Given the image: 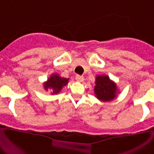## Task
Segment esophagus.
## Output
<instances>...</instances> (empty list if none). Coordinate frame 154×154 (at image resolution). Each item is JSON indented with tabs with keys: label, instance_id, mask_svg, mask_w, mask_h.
I'll return each mask as SVG.
<instances>
[{
	"label": "esophagus",
	"instance_id": "esophagus-1",
	"mask_svg": "<svg viewBox=\"0 0 154 154\" xmlns=\"http://www.w3.org/2000/svg\"><path fill=\"white\" fill-rule=\"evenodd\" d=\"M75 79L77 82H83L84 81V77L82 75H77L75 76Z\"/></svg>",
	"mask_w": 154,
	"mask_h": 154
}]
</instances>
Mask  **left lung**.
<instances>
[{
  "label": "left lung",
  "instance_id": "obj_1",
  "mask_svg": "<svg viewBox=\"0 0 154 154\" xmlns=\"http://www.w3.org/2000/svg\"><path fill=\"white\" fill-rule=\"evenodd\" d=\"M95 84V96L102 102L112 101L119 92L116 83L106 75H96Z\"/></svg>",
  "mask_w": 154,
  "mask_h": 154
}]
</instances>
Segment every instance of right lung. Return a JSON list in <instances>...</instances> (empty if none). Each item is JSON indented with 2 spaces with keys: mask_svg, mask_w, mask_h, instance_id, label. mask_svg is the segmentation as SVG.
Listing matches in <instances>:
<instances>
[{
  "mask_svg": "<svg viewBox=\"0 0 154 154\" xmlns=\"http://www.w3.org/2000/svg\"><path fill=\"white\" fill-rule=\"evenodd\" d=\"M69 79L63 78L60 75L53 73L48 77L47 81L43 82V87L45 91L51 90V95L58 94L61 92L64 86L69 83Z\"/></svg>",
  "mask_w": 154,
  "mask_h": 154,
  "instance_id": "add662e5",
  "label": "right lung"
}]
</instances>
